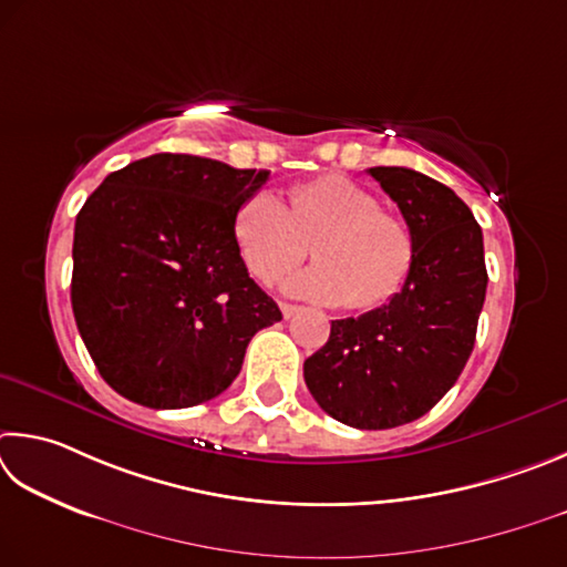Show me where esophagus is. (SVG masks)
I'll return each instance as SVG.
<instances>
[{
  "label": "esophagus",
  "mask_w": 567,
  "mask_h": 567,
  "mask_svg": "<svg viewBox=\"0 0 567 567\" xmlns=\"http://www.w3.org/2000/svg\"><path fill=\"white\" fill-rule=\"evenodd\" d=\"M301 311V306H293V303H281V313L284 319H291V316H296Z\"/></svg>",
  "instance_id": "1"
}]
</instances>
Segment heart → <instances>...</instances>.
I'll use <instances>...</instances> for the list:
<instances>
[{
    "label": "heart",
    "instance_id": "1",
    "mask_svg": "<svg viewBox=\"0 0 567 567\" xmlns=\"http://www.w3.org/2000/svg\"><path fill=\"white\" fill-rule=\"evenodd\" d=\"M234 236L248 271L274 284L306 254L319 264L293 276L289 291L351 311H373L403 289L413 238L379 196L343 174H323L291 188L289 206L258 192L238 206Z\"/></svg>",
    "mask_w": 567,
    "mask_h": 567
}]
</instances>
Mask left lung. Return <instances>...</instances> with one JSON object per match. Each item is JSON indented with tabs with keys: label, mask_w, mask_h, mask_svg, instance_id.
<instances>
[{
	"label": "left lung",
	"mask_w": 567,
	"mask_h": 567,
	"mask_svg": "<svg viewBox=\"0 0 567 567\" xmlns=\"http://www.w3.org/2000/svg\"><path fill=\"white\" fill-rule=\"evenodd\" d=\"M369 174L409 224L411 271L381 309L331 321L329 341L303 363V379L331 419L383 431L421 419L458 381L488 271L481 226L449 186L405 166H373Z\"/></svg>",
	"instance_id": "obj_1"
}]
</instances>
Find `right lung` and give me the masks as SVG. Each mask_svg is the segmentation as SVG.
Wrapping results in <instances>:
<instances>
[{"mask_svg": "<svg viewBox=\"0 0 567 567\" xmlns=\"http://www.w3.org/2000/svg\"><path fill=\"white\" fill-rule=\"evenodd\" d=\"M268 172L154 154L109 174L74 226L72 309L112 389L146 409L216 399L248 341L281 321L246 271L238 206Z\"/></svg>", "mask_w": 567, "mask_h": 567, "instance_id": "1", "label": "right lung"}]
</instances>
